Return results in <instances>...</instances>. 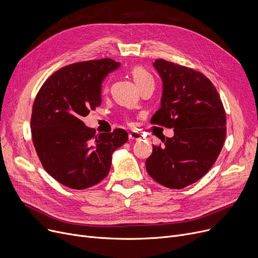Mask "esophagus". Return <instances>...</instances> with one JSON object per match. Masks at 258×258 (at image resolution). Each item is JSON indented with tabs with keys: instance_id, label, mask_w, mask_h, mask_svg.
<instances>
[{
	"instance_id": "esophagus-1",
	"label": "esophagus",
	"mask_w": 258,
	"mask_h": 258,
	"mask_svg": "<svg viewBox=\"0 0 258 258\" xmlns=\"http://www.w3.org/2000/svg\"><path fill=\"white\" fill-rule=\"evenodd\" d=\"M141 139H142V137H141V134L139 132H131V133H129V140L130 141H139Z\"/></svg>"
}]
</instances>
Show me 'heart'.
<instances>
[{"label": "heart", "mask_w": 258, "mask_h": 258, "mask_svg": "<svg viewBox=\"0 0 258 258\" xmlns=\"http://www.w3.org/2000/svg\"><path fill=\"white\" fill-rule=\"evenodd\" d=\"M130 75L133 79V81L136 82V84L139 86V88L141 89L142 87H144L145 85L149 84V83H154L153 82V78L148 72V70H146L144 67L142 66H134L130 69ZM108 91V86L105 85L103 88V92L106 93Z\"/></svg>", "instance_id": "heart-1"}]
</instances>
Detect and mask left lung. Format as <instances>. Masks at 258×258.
<instances>
[{
	"mask_svg": "<svg viewBox=\"0 0 258 258\" xmlns=\"http://www.w3.org/2000/svg\"><path fill=\"white\" fill-rule=\"evenodd\" d=\"M153 65L164 90L162 106L150 122L173 128L174 137L153 145L146 170L161 185L182 189L216 162L226 140V111L215 86L202 72L163 58Z\"/></svg>",
	"mask_w": 258,
	"mask_h": 258,
	"instance_id": "1",
	"label": "left lung"
}]
</instances>
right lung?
Instances as JSON below:
<instances>
[{
  "instance_id": "right-lung-1",
  "label": "right lung",
  "mask_w": 258,
  "mask_h": 258,
  "mask_svg": "<svg viewBox=\"0 0 258 258\" xmlns=\"http://www.w3.org/2000/svg\"><path fill=\"white\" fill-rule=\"evenodd\" d=\"M111 58L84 60L55 71L36 94L31 138L44 169L62 185L77 190L103 180L112 152L128 141L120 128L95 134L82 118L102 103V82L118 67Z\"/></svg>"
}]
</instances>
